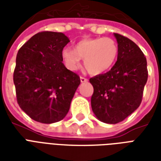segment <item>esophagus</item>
<instances>
[{
  "label": "esophagus",
  "mask_w": 161,
  "mask_h": 161,
  "mask_svg": "<svg viewBox=\"0 0 161 161\" xmlns=\"http://www.w3.org/2000/svg\"><path fill=\"white\" fill-rule=\"evenodd\" d=\"M80 81L81 83H86V82H88V79L84 77H80Z\"/></svg>",
  "instance_id": "obj_1"
}]
</instances>
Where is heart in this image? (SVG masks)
Listing matches in <instances>:
<instances>
[{"label":"heart","instance_id":"obj_1","mask_svg":"<svg viewBox=\"0 0 161 161\" xmlns=\"http://www.w3.org/2000/svg\"><path fill=\"white\" fill-rule=\"evenodd\" d=\"M118 54V46L110 38L84 39L75 45L74 49L65 47L61 56L65 66L70 70H77L84 60L89 73L100 75L106 72L115 64Z\"/></svg>","mask_w":161,"mask_h":161}]
</instances>
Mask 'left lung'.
I'll list each match as a JSON object with an SVG mask.
<instances>
[{
  "label": "left lung",
  "instance_id": "obj_1",
  "mask_svg": "<svg viewBox=\"0 0 161 161\" xmlns=\"http://www.w3.org/2000/svg\"><path fill=\"white\" fill-rule=\"evenodd\" d=\"M118 55L111 70L90 79L94 88L91 108L98 120L108 124L122 121L142 103L147 81V59L135 42L114 33Z\"/></svg>",
  "mask_w": 161,
  "mask_h": 161
}]
</instances>
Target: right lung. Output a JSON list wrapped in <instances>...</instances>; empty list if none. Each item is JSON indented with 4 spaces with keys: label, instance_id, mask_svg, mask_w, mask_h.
<instances>
[{
    "label": "right lung",
    "instance_id": "add662e5",
    "mask_svg": "<svg viewBox=\"0 0 161 161\" xmlns=\"http://www.w3.org/2000/svg\"><path fill=\"white\" fill-rule=\"evenodd\" d=\"M69 42L62 33L41 32L17 53L14 72L17 102L34 121L54 123L70 109L80 77L62 63L61 53Z\"/></svg>",
    "mask_w": 161,
    "mask_h": 161
}]
</instances>
